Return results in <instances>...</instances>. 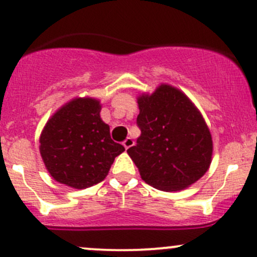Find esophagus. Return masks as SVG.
I'll return each instance as SVG.
<instances>
[{"label":"esophagus","instance_id":"obj_1","mask_svg":"<svg viewBox=\"0 0 257 257\" xmlns=\"http://www.w3.org/2000/svg\"><path fill=\"white\" fill-rule=\"evenodd\" d=\"M123 145H124V148H125V149H129V148L133 147V145H134V141L132 138H126L125 141H124Z\"/></svg>","mask_w":257,"mask_h":257}]
</instances>
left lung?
<instances>
[{"mask_svg": "<svg viewBox=\"0 0 257 257\" xmlns=\"http://www.w3.org/2000/svg\"><path fill=\"white\" fill-rule=\"evenodd\" d=\"M138 104L141 137L126 152L142 179L164 191L181 190L199 180L211 163L212 141L195 105L167 84L139 97Z\"/></svg>", "mask_w": 257, "mask_h": 257, "instance_id": "8db88e82", "label": "left lung"}]
</instances>
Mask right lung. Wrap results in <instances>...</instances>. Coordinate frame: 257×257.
<instances>
[{
    "mask_svg": "<svg viewBox=\"0 0 257 257\" xmlns=\"http://www.w3.org/2000/svg\"><path fill=\"white\" fill-rule=\"evenodd\" d=\"M99 112L98 100L77 98L46 124L40 139L41 155L58 183L76 189L100 183L114 158L125 150L110 138L109 125L100 119Z\"/></svg>",
    "mask_w": 257,
    "mask_h": 257,
    "instance_id": "1",
    "label": "right lung"
}]
</instances>
